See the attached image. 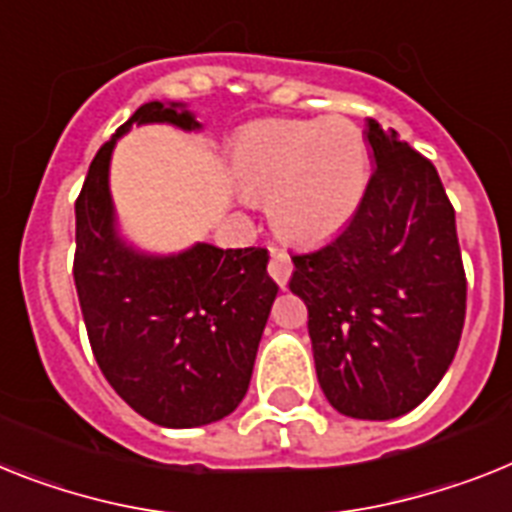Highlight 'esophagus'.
Instances as JSON below:
<instances>
[{
	"instance_id": "obj_1",
	"label": "esophagus",
	"mask_w": 512,
	"mask_h": 512,
	"mask_svg": "<svg viewBox=\"0 0 512 512\" xmlns=\"http://www.w3.org/2000/svg\"><path fill=\"white\" fill-rule=\"evenodd\" d=\"M268 273H270V278H273V281L281 286V289H286V283H289V278H291V260L283 255V252L273 249V252H270Z\"/></svg>"
}]
</instances>
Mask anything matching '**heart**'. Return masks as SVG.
<instances>
[{
  "label": "heart",
  "instance_id": "b5f03b06",
  "mask_svg": "<svg viewBox=\"0 0 512 512\" xmlns=\"http://www.w3.org/2000/svg\"><path fill=\"white\" fill-rule=\"evenodd\" d=\"M234 182L247 200L268 203L281 239L325 242L356 216L369 184V148L354 122L268 119L236 137Z\"/></svg>",
  "mask_w": 512,
  "mask_h": 512
}]
</instances>
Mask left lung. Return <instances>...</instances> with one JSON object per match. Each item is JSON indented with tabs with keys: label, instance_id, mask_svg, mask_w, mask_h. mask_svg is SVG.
Here are the masks:
<instances>
[{
	"label": "left lung",
	"instance_id": "left-lung-1",
	"mask_svg": "<svg viewBox=\"0 0 512 512\" xmlns=\"http://www.w3.org/2000/svg\"><path fill=\"white\" fill-rule=\"evenodd\" d=\"M377 169L356 216L325 247L294 255L320 388L351 419L409 414L448 372L466 273L455 210L437 169L367 119Z\"/></svg>",
	"mask_w": 512,
	"mask_h": 512
}]
</instances>
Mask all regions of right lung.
I'll use <instances>...</instances> for the list:
<instances>
[{"instance_id": "add662e5", "label": "right lung", "mask_w": 512, "mask_h": 512, "mask_svg": "<svg viewBox=\"0 0 512 512\" xmlns=\"http://www.w3.org/2000/svg\"><path fill=\"white\" fill-rule=\"evenodd\" d=\"M143 124L203 130L187 103L148 101L103 143L75 203V289L90 349L119 398L158 427H203L247 395L278 286L268 249L197 242L158 255L124 239L111 156Z\"/></svg>"}]
</instances>
